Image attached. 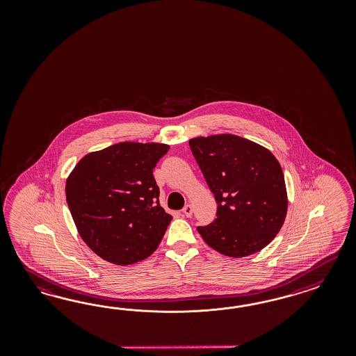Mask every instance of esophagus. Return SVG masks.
Segmentation results:
<instances>
[{
  "label": "esophagus",
  "mask_w": 356,
  "mask_h": 356,
  "mask_svg": "<svg viewBox=\"0 0 356 356\" xmlns=\"http://www.w3.org/2000/svg\"><path fill=\"white\" fill-rule=\"evenodd\" d=\"M183 214L185 216H192V214H193V207H192V205H189V204H186V205L184 206L183 207Z\"/></svg>",
  "instance_id": "34e87169"
}]
</instances>
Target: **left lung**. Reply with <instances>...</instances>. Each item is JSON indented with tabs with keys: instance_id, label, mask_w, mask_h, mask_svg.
Listing matches in <instances>:
<instances>
[{
	"instance_id": "obj_1",
	"label": "left lung",
	"mask_w": 356,
	"mask_h": 356,
	"mask_svg": "<svg viewBox=\"0 0 356 356\" xmlns=\"http://www.w3.org/2000/svg\"><path fill=\"white\" fill-rule=\"evenodd\" d=\"M189 146L218 204L216 220L197 227L206 244L235 259L265 248L287 214L280 162L266 147L234 134L197 137Z\"/></svg>"
}]
</instances>
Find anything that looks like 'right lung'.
Listing matches in <instances>:
<instances>
[{"label":"right lung","mask_w":356,"mask_h":356,"mask_svg":"<svg viewBox=\"0 0 356 356\" xmlns=\"http://www.w3.org/2000/svg\"><path fill=\"white\" fill-rule=\"evenodd\" d=\"M168 150L164 143L120 142L85 155L66 179L78 234L99 257L124 266L159 247L172 216L159 205L152 170Z\"/></svg>","instance_id":"1"}]
</instances>
